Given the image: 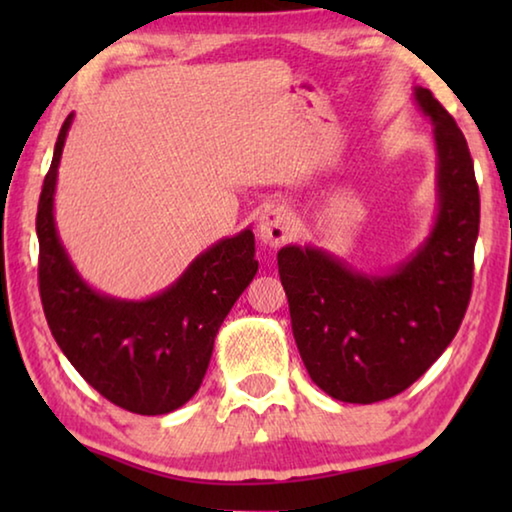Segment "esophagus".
<instances>
[{"instance_id":"1","label":"esophagus","mask_w":512,"mask_h":512,"mask_svg":"<svg viewBox=\"0 0 512 512\" xmlns=\"http://www.w3.org/2000/svg\"><path fill=\"white\" fill-rule=\"evenodd\" d=\"M259 239L264 241L266 246L280 248L287 244L293 235V216L282 205H268L266 210L259 216Z\"/></svg>"}]
</instances>
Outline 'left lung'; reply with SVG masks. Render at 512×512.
<instances>
[{
  "instance_id": "left-lung-1",
  "label": "left lung",
  "mask_w": 512,
  "mask_h": 512,
  "mask_svg": "<svg viewBox=\"0 0 512 512\" xmlns=\"http://www.w3.org/2000/svg\"><path fill=\"white\" fill-rule=\"evenodd\" d=\"M436 149V216L413 253L381 273L318 246L277 253L293 339L311 381L334 400L372 404L409 388L461 327L472 293L479 187L454 117L415 85Z\"/></svg>"
}]
</instances>
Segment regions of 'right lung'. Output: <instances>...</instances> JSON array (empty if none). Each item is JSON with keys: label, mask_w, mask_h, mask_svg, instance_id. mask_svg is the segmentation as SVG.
<instances>
[{"label": "right lung", "mask_w": 512, "mask_h": 512, "mask_svg": "<svg viewBox=\"0 0 512 512\" xmlns=\"http://www.w3.org/2000/svg\"><path fill=\"white\" fill-rule=\"evenodd\" d=\"M72 121L69 112L36 219L40 298L49 329L69 363L106 400L140 415L171 413L201 388L216 332L253 282L259 266L255 235L246 228L219 239L176 282L144 300L97 291L69 259L54 216L58 167Z\"/></svg>", "instance_id": "obj_1"}]
</instances>
